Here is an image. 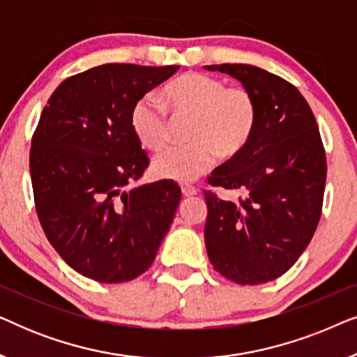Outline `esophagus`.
Instances as JSON below:
<instances>
[{
    "label": "esophagus",
    "mask_w": 357,
    "mask_h": 357,
    "mask_svg": "<svg viewBox=\"0 0 357 357\" xmlns=\"http://www.w3.org/2000/svg\"><path fill=\"white\" fill-rule=\"evenodd\" d=\"M198 190L193 187V185L190 183H182V193L183 197H193V195H197Z\"/></svg>",
    "instance_id": "obj_1"
}]
</instances>
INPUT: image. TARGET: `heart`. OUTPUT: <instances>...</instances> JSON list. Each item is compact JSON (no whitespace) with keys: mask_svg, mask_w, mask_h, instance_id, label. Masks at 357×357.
Instances as JSON below:
<instances>
[{"mask_svg":"<svg viewBox=\"0 0 357 357\" xmlns=\"http://www.w3.org/2000/svg\"><path fill=\"white\" fill-rule=\"evenodd\" d=\"M164 96L175 119H192L187 131V139L192 143L175 146L154 159V172L159 177L178 182L197 178L208 172L218 158H237L255 133V96L243 87H229L221 77L187 73L169 82ZM167 107L158 97L148 94L131 109V128L139 143L153 153L162 151L172 135V119Z\"/></svg>","mask_w":357,"mask_h":357,"instance_id":"obj_1","label":"heart"}]
</instances>
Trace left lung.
I'll list each match as a JSON object with an SVG mask.
<instances>
[{
  "label": "left lung",
  "mask_w": 357,
  "mask_h": 357,
  "mask_svg": "<svg viewBox=\"0 0 357 357\" xmlns=\"http://www.w3.org/2000/svg\"><path fill=\"white\" fill-rule=\"evenodd\" d=\"M255 96L258 121L237 158L213 170L208 183L242 190L238 202L204 190V242L211 265L237 284H261L289 270L319 226L326 155L314 112L296 86L252 65H211Z\"/></svg>",
  "instance_id": "8db88e82"
}]
</instances>
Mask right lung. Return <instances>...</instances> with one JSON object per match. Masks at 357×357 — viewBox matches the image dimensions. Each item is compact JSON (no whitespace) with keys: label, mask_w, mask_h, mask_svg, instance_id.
Here are the masks:
<instances>
[{"label":"right lung","mask_w":357,"mask_h":357,"mask_svg":"<svg viewBox=\"0 0 357 357\" xmlns=\"http://www.w3.org/2000/svg\"><path fill=\"white\" fill-rule=\"evenodd\" d=\"M178 66L107 63L66 77L32 136L31 178L43 232L73 270L125 282L153 265L180 203L170 180L130 188L149 158L131 109Z\"/></svg>","instance_id":"add662e5"}]
</instances>
